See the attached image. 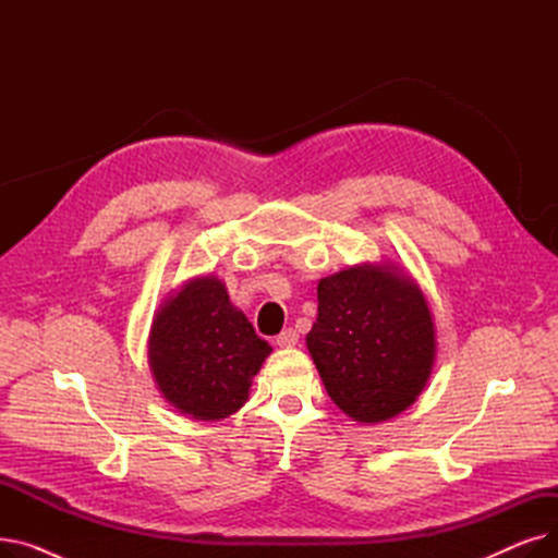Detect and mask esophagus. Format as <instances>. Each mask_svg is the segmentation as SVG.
Here are the masks:
<instances>
[{"mask_svg":"<svg viewBox=\"0 0 558 558\" xmlns=\"http://www.w3.org/2000/svg\"><path fill=\"white\" fill-rule=\"evenodd\" d=\"M299 343V332L294 328H287L276 337L278 348H294Z\"/></svg>","mask_w":558,"mask_h":558,"instance_id":"obj_1","label":"esophagus"}]
</instances>
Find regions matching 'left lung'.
<instances>
[{
    "mask_svg": "<svg viewBox=\"0 0 558 558\" xmlns=\"http://www.w3.org/2000/svg\"><path fill=\"white\" fill-rule=\"evenodd\" d=\"M307 350L332 402L357 423H383L423 393L436 328L418 282L398 264L362 262L320 278Z\"/></svg>",
    "mask_w": 558,
    "mask_h": 558,
    "instance_id": "1",
    "label": "left lung"
}]
</instances>
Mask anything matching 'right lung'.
<instances>
[{
	"mask_svg": "<svg viewBox=\"0 0 558 558\" xmlns=\"http://www.w3.org/2000/svg\"><path fill=\"white\" fill-rule=\"evenodd\" d=\"M271 345L228 299L217 276L190 278L154 314L149 368L175 412L194 421H221L248 400L253 377Z\"/></svg>",
	"mask_w": 558,
	"mask_h": 558,
	"instance_id": "add662e5",
	"label": "right lung"
}]
</instances>
